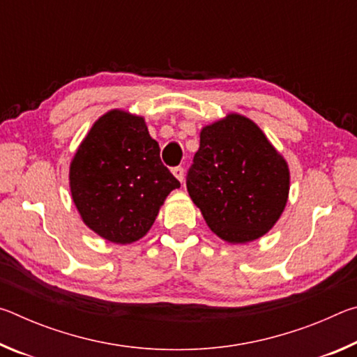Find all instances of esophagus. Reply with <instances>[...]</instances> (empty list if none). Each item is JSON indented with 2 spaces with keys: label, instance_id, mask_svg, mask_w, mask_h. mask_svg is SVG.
<instances>
[{
  "label": "esophagus",
  "instance_id": "1",
  "mask_svg": "<svg viewBox=\"0 0 357 357\" xmlns=\"http://www.w3.org/2000/svg\"><path fill=\"white\" fill-rule=\"evenodd\" d=\"M172 173L174 174V178H176L179 183H184V168L183 167H174Z\"/></svg>",
  "mask_w": 357,
  "mask_h": 357
}]
</instances>
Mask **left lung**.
Segmentation results:
<instances>
[{
    "label": "left lung",
    "instance_id": "left-lung-1",
    "mask_svg": "<svg viewBox=\"0 0 357 357\" xmlns=\"http://www.w3.org/2000/svg\"><path fill=\"white\" fill-rule=\"evenodd\" d=\"M187 192L211 231L229 244L263 238L289 195V167L257 123L229 112L200 130Z\"/></svg>",
    "mask_w": 357,
    "mask_h": 357
}]
</instances>
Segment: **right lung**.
I'll return each instance as SVG.
<instances>
[{"mask_svg":"<svg viewBox=\"0 0 357 357\" xmlns=\"http://www.w3.org/2000/svg\"><path fill=\"white\" fill-rule=\"evenodd\" d=\"M143 116L113 108L94 121L69 165V189L84 225L113 244L146 236L179 181L160 162Z\"/></svg>","mask_w":357,"mask_h":357,"instance_id":"obj_1","label":"right lung"}]
</instances>
